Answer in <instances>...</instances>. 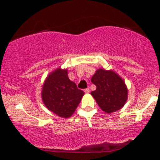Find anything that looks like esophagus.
Instances as JSON below:
<instances>
[{
    "label": "esophagus",
    "mask_w": 160,
    "mask_h": 160,
    "mask_svg": "<svg viewBox=\"0 0 160 160\" xmlns=\"http://www.w3.org/2000/svg\"><path fill=\"white\" fill-rule=\"evenodd\" d=\"M84 92H85V93H87V94L89 93V88L85 89H84Z\"/></svg>",
    "instance_id": "esophagus-1"
}]
</instances>
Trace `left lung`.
<instances>
[{"label": "left lung", "mask_w": 160, "mask_h": 160, "mask_svg": "<svg viewBox=\"0 0 160 160\" xmlns=\"http://www.w3.org/2000/svg\"><path fill=\"white\" fill-rule=\"evenodd\" d=\"M91 82L97 87L91 95L104 112H115L126 103L128 87L121 76L112 70L98 69Z\"/></svg>", "instance_id": "8db88e82"}]
</instances>
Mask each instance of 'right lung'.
Wrapping results in <instances>:
<instances>
[{
    "instance_id": "right-lung-1",
    "label": "right lung",
    "mask_w": 160,
    "mask_h": 160,
    "mask_svg": "<svg viewBox=\"0 0 160 160\" xmlns=\"http://www.w3.org/2000/svg\"><path fill=\"white\" fill-rule=\"evenodd\" d=\"M84 92L69 79L68 69L58 68L43 82L41 98L48 110L62 118L71 117L80 103Z\"/></svg>"
}]
</instances>
